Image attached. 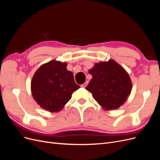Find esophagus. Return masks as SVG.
I'll use <instances>...</instances> for the list:
<instances>
[{
    "mask_svg": "<svg viewBox=\"0 0 160 160\" xmlns=\"http://www.w3.org/2000/svg\"><path fill=\"white\" fill-rule=\"evenodd\" d=\"M88 81H86L85 83L81 85V87H83V88H85V87H86L87 85H88Z\"/></svg>",
    "mask_w": 160,
    "mask_h": 160,
    "instance_id": "obj_1",
    "label": "esophagus"
}]
</instances>
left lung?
Listing matches in <instances>:
<instances>
[{
	"label": "left lung",
	"mask_w": 160,
	"mask_h": 160,
	"mask_svg": "<svg viewBox=\"0 0 160 160\" xmlns=\"http://www.w3.org/2000/svg\"><path fill=\"white\" fill-rule=\"evenodd\" d=\"M89 73L92 79L85 89L106 110L119 108L132 91V84L128 72L113 60L96 63Z\"/></svg>",
	"instance_id": "1"
}]
</instances>
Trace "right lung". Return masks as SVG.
Returning a JSON list of instances; mask_svg holds the SVG:
<instances>
[{
    "instance_id": "add662e5",
    "label": "right lung",
    "mask_w": 160,
    "mask_h": 160,
    "mask_svg": "<svg viewBox=\"0 0 160 160\" xmlns=\"http://www.w3.org/2000/svg\"><path fill=\"white\" fill-rule=\"evenodd\" d=\"M66 62L51 61L42 65L31 81L33 98L41 107L50 112H57L71 99L72 93L80 86L73 74L67 69Z\"/></svg>"
}]
</instances>
